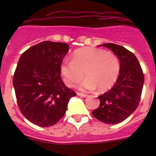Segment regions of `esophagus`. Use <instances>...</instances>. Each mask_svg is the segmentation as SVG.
<instances>
[{
    "mask_svg": "<svg viewBox=\"0 0 156 156\" xmlns=\"http://www.w3.org/2000/svg\"><path fill=\"white\" fill-rule=\"evenodd\" d=\"M77 95H79V96H80V97H83V98L87 97V94H83V93H77Z\"/></svg>",
    "mask_w": 156,
    "mask_h": 156,
    "instance_id": "obj_1",
    "label": "esophagus"
}]
</instances>
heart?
Masks as SVG:
<instances>
[{
    "instance_id": "b5f03b06",
    "label": "heart",
    "mask_w": 156,
    "mask_h": 156,
    "mask_svg": "<svg viewBox=\"0 0 156 156\" xmlns=\"http://www.w3.org/2000/svg\"><path fill=\"white\" fill-rule=\"evenodd\" d=\"M63 80L69 87H74L83 79L81 89L100 91L115 85L120 73V62L115 54L95 48H83L74 51L72 61L65 59L61 64Z\"/></svg>"
}]
</instances>
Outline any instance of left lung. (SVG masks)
<instances>
[{"label": "left lung", "mask_w": 156, "mask_h": 156, "mask_svg": "<svg viewBox=\"0 0 156 156\" xmlns=\"http://www.w3.org/2000/svg\"><path fill=\"white\" fill-rule=\"evenodd\" d=\"M101 46L109 48L116 55L120 62V73L115 85L98 96L100 105L92 112V115L101 122L115 124L125 120L137 108L144 85V73L131 51L111 43Z\"/></svg>", "instance_id": "8db88e82"}]
</instances>
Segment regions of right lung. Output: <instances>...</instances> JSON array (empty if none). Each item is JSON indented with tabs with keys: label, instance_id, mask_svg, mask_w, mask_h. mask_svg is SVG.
Returning a JSON list of instances; mask_svg holds the SVG:
<instances>
[{
	"label": "right lung",
	"instance_id": "obj_1",
	"mask_svg": "<svg viewBox=\"0 0 156 156\" xmlns=\"http://www.w3.org/2000/svg\"><path fill=\"white\" fill-rule=\"evenodd\" d=\"M64 43L43 41L22 54L13 76L19 110L30 122L51 126L64 116L76 94L65 85L61 64L69 51Z\"/></svg>",
	"mask_w": 156,
	"mask_h": 156
}]
</instances>
